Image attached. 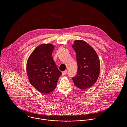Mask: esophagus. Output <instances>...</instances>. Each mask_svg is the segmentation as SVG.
<instances>
[{
  "mask_svg": "<svg viewBox=\"0 0 127 127\" xmlns=\"http://www.w3.org/2000/svg\"><path fill=\"white\" fill-rule=\"evenodd\" d=\"M66 73H67V70H65V71H63V72H62V75H66Z\"/></svg>",
  "mask_w": 127,
  "mask_h": 127,
  "instance_id": "1",
  "label": "esophagus"
}]
</instances>
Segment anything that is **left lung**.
Wrapping results in <instances>:
<instances>
[{"label": "left lung", "mask_w": 127, "mask_h": 127, "mask_svg": "<svg viewBox=\"0 0 127 127\" xmlns=\"http://www.w3.org/2000/svg\"><path fill=\"white\" fill-rule=\"evenodd\" d=\"M78 64L77 75L72 78L74 84L81 90L91 87L100 72V62L95 50L86 41L76 40L72 45Z\"/></svg>", "instance_id": "left-lung-1"}]
</instances>
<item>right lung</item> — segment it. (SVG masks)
Returning <instances> with one entry per match:
<instances>
[{
    "mask_svg": "<svg viewBox=\"0 0 127 127\" xmlns=\"http://www.w3.org/2000/svg\"><path fill=\"white\" fill-rule=\"evenodd\" d=\"M54 47L51 43L41 44L35 49L27 61L28 79L32 86L43 94L54 91L62 74L52 58Z\"/></svg>",
    "mask_w": 127,
    "mask_h": 127,
    "instance_id": "right-lung-1",
    "label": "right lung"
}]
</instances>
